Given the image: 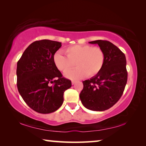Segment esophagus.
Returning <instances> with one entry per match:
<instances>
[{"label": "esophagus", "mask_w": 146, "mask_h": 146, "mask_svg": "<svg viewBox=\"0 0 146 146\" xmlns=\"http://www.w3.org/2000/svg\"><path fill=\"white\" fill-rule=\"evenodd\" d=\"M76 82V81H75V80H72L71 81V84H72V85L75 84Z\"/></svg>", "instance_id": "34e87169"}]
</instances>
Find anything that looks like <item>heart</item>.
Wrapping results in <instances>:
<instances>
[{"label": "heart", "mask_w": 146, "mask_h": 146, "mask_svg": "<svg viewBox=\"0 0 146 146\" xmlns=\"http://www.w3.org/2000/svg\"><path fill=\"white\" fill-rule=\"evenodd\" d=\"M64 56L60 51H56L53 56V64L62 72H66L73 66V70L68 71L66 77L77 80L84 76L93 77L100 72L105 62V54L99 47L90 45H73L64 50ZM74 64H73V63Z\"/></svg>", "instance_id": "b5f03b06"}]
</instances>
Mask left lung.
Masks as SVG:
<instances>
[{
    "label": "left lung",
    "instance_id": "1",
    "mask_svg": "<svg viewBox=\"0 0 146 146\" xmlns=\"http://www.w3.org/2000/svg\"><path fill=\"white\" fill-rule=\"evenodd\" d=\"M89 43L98 44L102 49L105 62L99 73L83 81L80 98L88 110L102 111L111 108L122 95L127 80L126 58L110 42L98 40Z\"/></svg>",
    "mask_w": 146,
    "mask_h": 146
}]
</instances>
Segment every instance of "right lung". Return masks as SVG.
Returning <instances> with one entry per match:
<instances>
[{
	"label": "right lung",
	"mask_w": 146,
	"mask_h": 146,
	"mask_svg": "<svg viewBox=\"0 0 146 146\" xmlns=\"http://www.w3.org/2000/svg\"><path fill=\"white\" fill-rule=\"evenodd\" d=\"M61 42L50 40L31 43L17 62V88L27 105L36 112L55 111L64 102V93L71 87L53 64ZM52 83L53 86H50Z\"/></svg>",
	"instance_id": "obj_1"
}]
</instances>
